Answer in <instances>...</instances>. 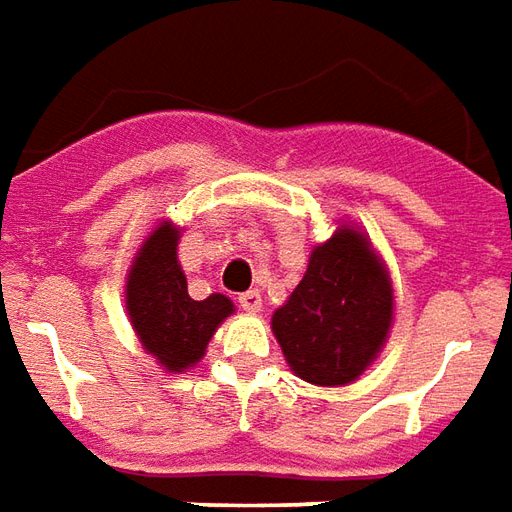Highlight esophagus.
Here are the masks:
<instances>
[{"instance_id":"34e87169","label":"esophagus","mask_w":512,"mask_h":512,"mask_svg":"<svg viewBox=\"0 0 512 512\" xmlns=\"http://www.w3.org/2000/svg\"><path fill=\"white\" fill-rule=\"evenodd\" d=\"M239 306L250 311V314H256V311H262V295H259V289H248V292H242L239 295Z\"/></svg>"}]
</instances>
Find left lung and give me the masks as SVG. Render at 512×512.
<instances>
[{
	"mask_svg": "<svg viewBox=\"0 0 512 512\" xmlns=\"http://www.w3.org/2000/svg\"><path fill=\"white\" fill-rule=\"evenodd\" d=\"M394 292L386 264L353 226L311 250L306 275L273 314L286 364L314 386H347L389 339Z\"/></svg>",
	"mask_w": 512,
	"mask_h": 512,
	"instance_id": "8db88e82",
	"label": "left lung"
}]
</instances>
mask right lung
<instances>
[{"label": "right lung", "instance_id": "right-lung-1", "mask_svg": "<svg viewBox=\"0 0 512 512\" xmlns=\"http://www.w3.org/2000/svg\"><path fill=\"white\" fill-rule=\"evenodd\" d=\"M179 237V228L162 220L140 245L126 275V311L134 333L168 372L198 364L217 325L234 314V303L220 292L206 300L187 295V278L176 256Z\"/></svg>", "mask_w": 512, "mask_h": 512}]
</instances>
